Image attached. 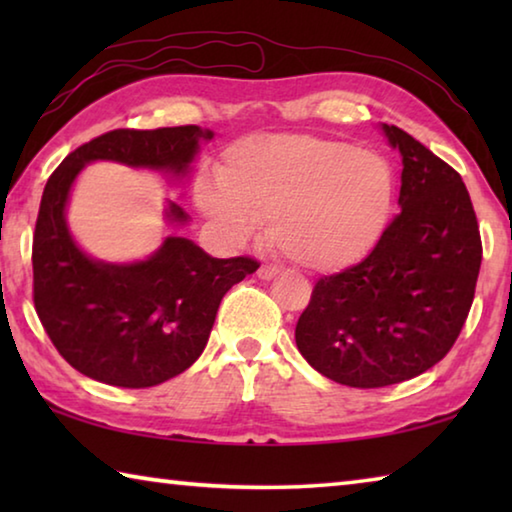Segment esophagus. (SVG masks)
Segmentation results:
<instances>
[{
	"instance_id": "1",
	"label": "esophagus",
	"mask_w": 512,
	"mask_h": 512,
	"mask_svg": "<svg viewBox=\"0 0 512 512\" xmlns=\"http://www.w3.org/2000/svg\"><path fill=\"white\" fill-rule=\"evenodd\" d=\"M280 273V268H275V266H266V264H262L257 268V275L262 277V280H273V277Z\"/></svg>"
}]
</instances>
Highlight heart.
<instances>
[{
    "instance_id": "1",
    "label": "heart",
    "mask_w": 512,
    "mask_h": 512,
    "mask_svg": "<svg viewBox=\"0 0 512 512\" xmlns=\"http://www.w3.org/2000/svg\"><path fill=\"white\" fill-rule=\"evenodd\" d=\"M219 180H201L196 203L225 237L244 244L271 219L277 248L314 271L361 262L384 235L395 201L384 155L318 135L239 142L225 153Z\"/></svg>"
}]
</instances>
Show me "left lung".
Returning <instances> with one entry per match:
<instances>
[{
	"mask_svg": "<svg viewBox=\"0 0 512 512\" xmlns=\"http://www.w3.org/2000/svg\"><path fill=\"white\" fill-rule=\"evenodd\" d=\"M402 212L366 259L320 277L296 325L302 357L352 388L422 375L445 357L470 314L481 235L461 173L397 126Z\"/></svg>",
	"mask_w": 512,
	"mask_h": 512,
	"instance_id": "left-lung-1",
	"label": "left lung"
}]
</instances>
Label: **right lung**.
<instances>
[{
  "instance_id": "right-lung-1",
  "label": "right lung",
  "mask_w": 512,
  "mask_h": 512,
  "mask_svg": "<svg viewBox=\"0 0 512 512\" xmlns=\"http://www.w3.org/2000/svg\"><path fill=\"white\" fill-rule=\"evenodd\" d=\"M212 135L198 126L117 128L69 153L49 176L33 232V305L60 357L81 375L149 388L185 372L205 350L225 293L259 268L253 257H210L185 237H167L144 262H94L67 230L69 189L88 162L185 173L198 142ZM167 216L187 221L176 203Z\"/></svg>"
}]
</instances>
